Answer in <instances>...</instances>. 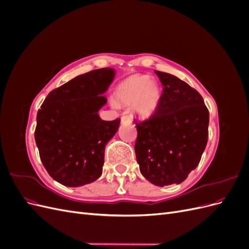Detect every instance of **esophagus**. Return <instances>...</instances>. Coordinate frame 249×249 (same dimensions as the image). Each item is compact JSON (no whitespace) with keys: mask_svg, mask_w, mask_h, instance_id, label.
<instances>
[{"mask_svg":"<svg viewBox=\"0 0 249 249\" xmlns=\"http://www.w3.org/2000/svg\"><path fill=\"white\" fill-rule=\"evenodd\" d=\"M122 123L123 124H131L132 123V117L129 115H124L122 117Z\"/></svg>","mask_w":249,"mask_h":249,"instance_id":"34e87169","label":"esophagus"}]
</instances>
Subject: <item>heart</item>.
Segmentation results:
<instances>
[{"instance_id": "b5f03b06", "label": "heart", "mask_w": 249, "mask_h": 249, "mask_svg": "<svg viewBox=\"0 0 249 249\" xmlns=\"http://www.w3.org/2000/svg\"><path fill=\"white\" fill-rule=\"evenodd\" d=\"M160 100V87L155 80L148 76L134 74L124 80L115 92L117 105L131 106L140 117H148L157 109ZM113 106H116L113 103Z\"/></svg>"}]
</instances>
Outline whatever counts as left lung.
Listing matches in <instances>:
<instances>
[{
    "label": "left lung",
    "mask_w": 249,
    "mask_h": 249,
    "mask_svg": "<svg viewBox=\"0 0 249 249\" xmlns=\"http://www.w3.org/2000/svg\"><path fill=\"white\" fill-rule=\"evenodd\" d=\"M163 91L148 119L138 122L135 153L142 176L157 186L184 182L197 167L209 136V110L186 82L155 71Z\"/></svg>",
    "instance_id": "left-lung-1"
}]
</instances>
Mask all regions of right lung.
I'll list each match as a JSON object with an SVG mask.
<instances>
[{"instance_id":"right-lung-1","label":"right lung","mask_w":249,"mask_h":249,"mask_svg":"<svg viewBox=\"0 0 249 249\" xmlns=\"http://www.w3.org/2000/svg\"><path fill=\"white\" fill-rule=\"evenodd\" d=\"M114 70L81 74L49 93L37 112L35 141L49 175L67 187L94 182L103 171L105 146L118 130L120 119L103 120L99 110Z\"/></svg>"}]
</instances>
